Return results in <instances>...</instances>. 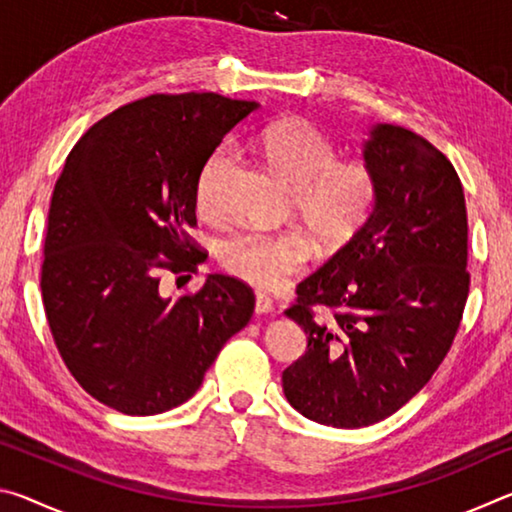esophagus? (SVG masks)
Instances as JSON below:
<instances>
[{
  "instance_id": "1",
  "label": "esophagus",
  "mask_w": 512,
  "mask_h": 512,
  "mask_svg": "<svg viewBox=\"0 0 512 512\" xmlns=\"http://www.w3.org/2000/svg\"><path fill=\"white\" fill-rule=\"evenodd\" d=\"M255 311H257V314H268V311H273V298L266 296V293H257V296H255Z\"/></svg>"
}]
</instances>
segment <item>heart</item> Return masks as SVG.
I'll return each mask as SVG.
<instances>
[{
	"label": "heart",
	"instance_id": "obj_1",
	"mask_svg": "<svg viewBox=\"0 0 512 512\" xmlns=\"http://www.w3.org/2000/svg\"><path fill=\"white\" fill-rule=\"evenodd\" d=\"M257 149L284 183L309 230L325 246H341L354 237L375 205V178L361 162L336 160L334 144L305 119L287 117L257 135ZM232 164L230 146H219L203 162L196 178V207L210 216L219 210L221 185ZM311 244L300 230L237 232L219 248L221 264L255 287H277L300 271Z\"/></svg>",
	"mask_w": 512,
	"mask_h": 512
}]
</instances>
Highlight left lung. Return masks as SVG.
Instances as JSON below:
<instances>
[{"mask_svg":"<svg viewBox=\"0 0 512 512\" xmlns=\"http://www.w3.org/2000/svg\"><path fill=\"white\" fill-rule=\"evenodd\" d=\"M375 205L339 253L298 284L284 314L307 350L282 372L305 418L359 429L388 418L427 384L461 325L470 273L458 173L436 146L377 124L363 144ZM314 306L333 314L318 319Z\"/></svg>","mask_w":512,"mask_h":512,"instance_id":"1","label":"left lung"}]
</instances>
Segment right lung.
Segmentation results:
<instances>
[{"label": "right lung", "mask_w": 512, "mask_h": 512, "mask_svg": "<svg viewBox=\"0 0 512 512\" xmlns=\"http://www.w3.org/2000/svg\"><path fill=\"white\" fill-rule=\"evenodd\" d=\"M255 108L214 92L151 94L97 121L67 155L42 302L67 370L110 409L155 415L187 402L253 316V289L237 277L207 275L176 300L160 280L196 273L207 257L187 235L198 171Z\"/></svg>", "instance_id": "1"}]
</instances>
